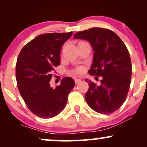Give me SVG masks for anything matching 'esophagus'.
<instances>
[{
    "label": "esophagus",
    "mask_w": 147,
    "mask_h": 147,
    "mask_svg": "<svg viewBox=\"0 0 147 147\" xmlns=\"http://www.w3.org/2000/svg\"><path fill=\"white\" fill-rule=\"evenodd\" d=\"M81 81H82V79H75V84H78V83H79V82H80Z\"/></svg>",
    "instance_id": "esophagus-1"
}]
</instances>
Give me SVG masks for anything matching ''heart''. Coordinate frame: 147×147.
<instances>
[{
    "instance_id": "1",
    "label": "heart",
    "mask_w": 147,
    "mask_h": 147,
    "mask_svg": "<svg viewBox=\"0 0 147 147\" xmlns=\"http://www.w3.org/2000/svg\"><path fill=\"white\" fill-rule=\"evenodd\" d=\"M82 68H77V70H76L75 71V72H77V73H79V72H82Z\"/></svg>"
}]
</instances>
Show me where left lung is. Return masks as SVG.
I'll return each mask as SVG.
<instances>
[{
    "mask_svg": "<svg viewBox=\"0 0 147 147\" xmlns=\"http://www.w3.org/2000/svg\"><path fill=\"white\" fill-rule=\"evenodd\" d=\"M74 38L90 43L94 54L88 73L103 78L99 86L86 79L89 85L86 102L96 112L112 113L125 102L131 84L132 65L126 45L115 33L104 28L78 32Z\"/></svg>",
    "mask_w": 147,
    "mask_h": 147,
    "instance_id": "obj_1",
    "label": "left lung"
}]
</instances>
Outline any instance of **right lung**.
<instances>
[{
  "instance_id": "obj_1",
  "label": "right lung",
  "mask_w": 147,
  "mask_h": 147,
  "mask_svg": "<svg viewBox=\"0 0 147 147\" xmlns=\"http://www.w3.org/2000/svg\"><path fill=\"white\" fill-rule=\"evenodd\" d=\"M72 32L40 34L27 43L16 65L18 88L28 109L38 117L51 118L65 108L75 81L64 77L60 86H50L54 68L59 65L61 46Z\"/></svg>"
}]
</instances>
